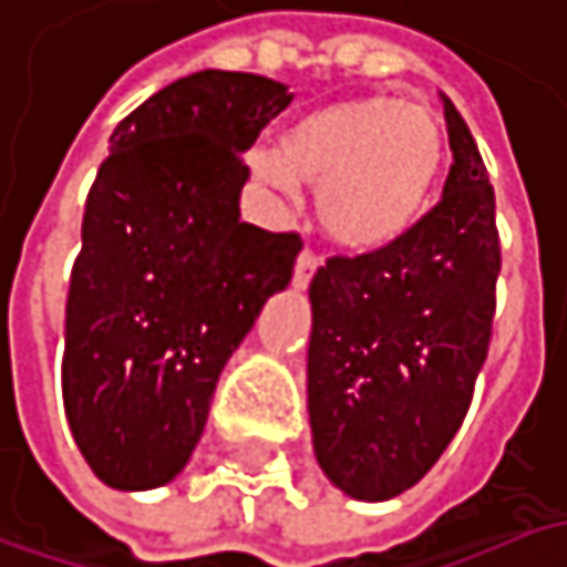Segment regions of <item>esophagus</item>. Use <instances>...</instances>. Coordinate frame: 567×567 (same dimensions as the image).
<instances>
[{"instance_id":"1","label":"esophagus","mask_w":567,"mask_h":567,"mask_svg":"<svg viewBox=\"0 0 567 567\" xmlns=\"http://www.w3.org/2000/svg\"><path fill=\"white\" fill-rule=\"evenodd\" d=\"M317 272V256L311 250H301L298 262H295V276H291V285L295 288H308V282L315 279Z\"/></svg>"}]
</instances>
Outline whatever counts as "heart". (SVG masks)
<instances>
[{
  "instance_id": "obj_1",
  "label": "heart",
  "mask_w": 567,
  "mask_h": 567,
  "mask_svg": "<svg viewBox=\"0 0 567 567\" xmlns=\"http://www.w3.org/2000/svg\"><path fill=\"white\" fill-rule=\"evenodd\" d=\"M443 117L426 105L365 95L288 124L279 153H252V173L282 195L317 188L323 234L355 252L398 244L423 217L446 169Z\"/></svg>"
}]
</instances>
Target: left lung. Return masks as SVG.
I'll list each match as a JSON object with an SVG mask.
<instances>
[{
    "label": "left lung",
    "instance_id": "obj_1",
    "mask_svg": "<svg viewBox=\"0 0 567 567\" xmlns=\"http://www.w3.org/2000/svg\"><path fill=\"white\" fill-rule=\"evenodd\" d=\"M443 202L398 244L311 279L308 414L317 465L352 501H391L446 452L487 359L501 244L478 144L446 95Z\"/></svg>",
    "mask_w": 567,
    "mask_h": 567
}]
</instances>
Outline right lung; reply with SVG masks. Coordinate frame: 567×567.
<instances>
[{"instance_id": "obj_1", "label": "right lung", "mask_w": 567, "mask_h": 567, "mask_svg": "<svg viewBox=\"0 0 567 567\" xmlns=\"http://www.w3.org/2000/svg\"><path fill=\"white\" fill-rule=\"evenodd\" d=\"M288 85L202 70L134 109L89 188L66 298L63 408L99 482L151 491L185 468L217 379L291 282L298 234L240 220V153Z\"/></svg>"}]
</instances>
